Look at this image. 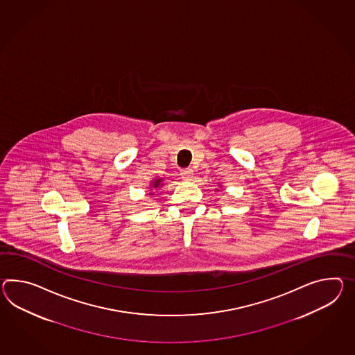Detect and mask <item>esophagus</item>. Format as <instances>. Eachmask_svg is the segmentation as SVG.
<instances>
[{
	"instance_id": "esophagus-1",
	"label": "esophagus",
	"mask_w": 355,
	"mask_h": 355,
	"mask_svg": "<svg viewBox=\"0 0 355 355\" xmlns=\"http://www.w3.org/2000/svg\"><path fill=\"white\" fill-rule=\"evenodd\" d=\"M192 169H182L181 171V177L183 180H186V181H190L191 178H192Z\"/></svg>"
}]
</instances>
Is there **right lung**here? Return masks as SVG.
Listing matches in <instances>:
<instances>
[{
    "mask_svg": "<svg viewBox=\"0 0 355 355\" xmlns=\"http://www.w3.org/2000/svg\"><path fill=\"white\" fill-rule=\"evenodd\" d=\"M160 181H162V180H155V181H154V187H157V186L160 184Z\"/></svg>",
    "mask_w": 355,
    "mask_h": 355,
    "instance_id": "add662e5",
    "label": "right lung"
}]
</instances>
